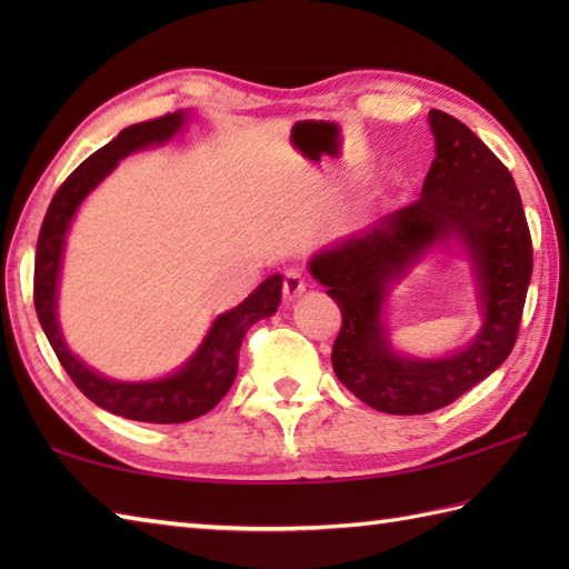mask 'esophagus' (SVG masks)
I'll use <instances>...</instances> for the list:
<instances>
[{
    "instance_id": "34e87169",
    "label": "esophagus",
    "mask_w": 569,
    "mask_h": 569,
    "mask_svg": "<svg viewBox=\"0 0 569 569\" xmlns=\"http://www.w3.org/2000/svg\"><path fill=\"white\" fill-rule=\"evenodd\" d=\"M303 291H306V278H303V273L288 271V273L283 276V300H286V303H291V300H296Z\"/></svg>"
}]
</instances>
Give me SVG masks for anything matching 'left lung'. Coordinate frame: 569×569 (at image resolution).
I'll return each instance as SVG.
<instances>
[{"mask_svg": "<svg viewBox=\"0 0 569 569\" xmlns=\"http://www.w3.org/2000/svg\"><path fill=\"white\" fill-rule=\"evenodd\" d=\"M435 159L420 200L310 259L342 312L332 367L359 401L391 416L450 406L499 369L518 340L533 241L513 178L475 131L430 110ZM455 236L476 266L486 328L462 353L408 360L390 349L380 308L388 286L432 243Z\"/></svg>", "mask_w": 569, "mask_h": 569, "instance_id": "obj_1", "label": "left lung"}]
</instances>
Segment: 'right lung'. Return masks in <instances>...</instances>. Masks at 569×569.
Instances as JSON below:
<instances>
[{
  "instance_id": "right-lung-1",
  "label": "right lung",
  "mask_w": 569,
  "mask_h": 569,
  "mask_svg": "<svg viewBox=\"0 0 569 569\" xmlns=\"http://www.w3.org/2000/svg\"><path fill=\"white\" fill-rule=\"evenodd\" d=\"M186 122L183 112L163 114L122 129L110 143L88 156L66 183L56 190V196L48 204L39 244H36V263H33V306L39 316L41 328L51 342L60 365L68 371L72 383L90 398L92 403L110 410L114 416L141 422H188L200 418L222 401L229 386L234 383L239 347L247 330L253 322L269 318L281 303V276H269L253 291L244 303H239L224 316L212 322V328L198 347V352L188 359L183 369L159 381L147 383H124L100 377L82 365L63 342V335L56 318V291L60 257H63V241L82 198L112 171V168L129 156L131 151L147 149L151 143H163L176 137Z\"/></svg>"
}]
</instances>
